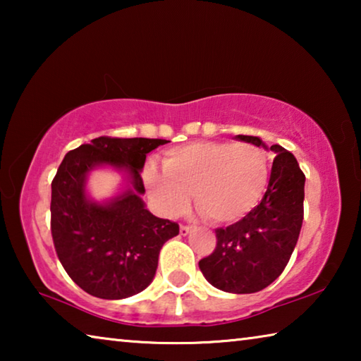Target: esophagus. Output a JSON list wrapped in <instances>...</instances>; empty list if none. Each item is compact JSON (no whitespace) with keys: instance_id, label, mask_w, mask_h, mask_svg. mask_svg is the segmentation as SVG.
<instances>
[{"instance_id":"1","label":"esophagus","mask_w":361,"mask_h":361,"mask_svg":"<svg viewBox=\"0 0 361 361\" xmlns=\"http://www.w3.org/2000/svg\"><path fill=\"white\" fill-rule=\"evenodd\" d=\"M191 229H192V226L181 224V226H180V234H181V235H188L189 232H191Z\"/></svg>"}]
</instances>
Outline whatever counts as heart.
<instances>
[{"label":"heart","mask_w":361,"mask_h":361,"mask_svg":"<svg viewBox=\"0 0 361 361\" xmlns=\"http://www.w3.org/2000/svg\"><path fill=\"white\" fill-rule=\"evenodd\" d=\"M164 172L154 164L143 178L164 215L176 216L195 205L213 223H232L252 212L266 191L269 166L264 151L252 143L195 142L167 151Z\"/></svg>","instance_id":"obj_1"}]
</instances>
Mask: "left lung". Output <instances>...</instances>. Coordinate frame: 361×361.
Returning <instances> with one entry per match:
<instances>
[{
    "label": "left lung",
    "instance_id": "1",
    "mask_svg": "<svg viewBox=\"0 0 361 361\" xmlns=\"http://www.w3.org/2000/svg\"><path fill=\"white\" fill-rule=\"evenodd\" d=\"M264 146L259 137L237 135ZM264 197L239 221L218 228L213 253L199 261L205 279L218 290L245 295L271 285L288 264L304 218V181L296 157L280 145Z\"/></svg>",
    "mask_w": 361,
    "mask_h": 361
}]
</instances>
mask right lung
Listing matches in <instances>:
<instances>
[{
	"mask_svg": "<svg viewBox=\"0 0 361 361\" xmlns=\"http://www.w3.org/2000/svg\"><path fill=\"white\" fill-rule=\"evenodd\" d=\"M161 138L99 137L70 151L52 180L51 232L73 282L102 299L137 295L154 279L159 252L180 232L178 223L145 209L142 169ZM130 172L133 189L102 206L85 195V175L97 165Z\"/></svg>",
	"mask_w": 361,
	"mask_h": 361,
	"instance_id": "add662e5",
	"label": "right lung"
}]
</instances>
